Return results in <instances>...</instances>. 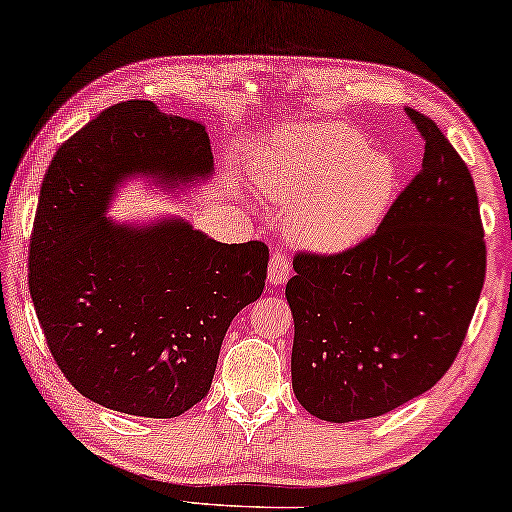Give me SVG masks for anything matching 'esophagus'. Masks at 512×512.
Segmentation results:
<instances>
[{"instance_id": "1", "label": "esophagus", "mask_w": 512, "mask_h": 512, "mask_svg": "<svg viewBox=\"0 0 512 512\" xmlns=\"http://www.w3.org/2000/svg\"><path fill=\"white\" fill-rule=\"evenodd\" d=\"M290 276V261L286 254H272L270 258V267H267V281L272 283V286H283V283L288 281Z\"/></svg>"}]
</instances>
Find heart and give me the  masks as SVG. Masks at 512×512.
Here are the masks:
<instances>
[{
  "label": "heart",
  "mask_w": 512,
  "mask_h": 512,
  "mask_svg": "<svg viewBox=\"0 0 512 512\" xmlns=\"http://www.w3.org/2000/svg\"><path fill=\"white\" fill-rule=\"evenodd\" d=\"M258 197L288 208V238L340 254L379 229L397 195V167L347 124H306L267 147L254 165Z\"/></svg>",
  "instance_id": "heart-1"
}]
</instances>
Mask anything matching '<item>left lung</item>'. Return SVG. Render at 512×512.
Masks as SVG:
<instances>
[{
	"mask_svg": "<svg viewBox=\"0 0 512 512\" xmlns=\"http://www.w3.org/2000/svg\"><path fill=\"white\" fill-rule=\"evenodd\" d=\"M406 115L424 138L422 170L374 236L292 261V390L324 422L370 420L431 390L481 297L485 242L472 174L431 117Z\"/></svg>",
	"mask_w": 512,
	"mask_h": 512,
	"instance_id": "left-lung-1",
	"label": "left lung"
}]
</instances>
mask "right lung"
<instances>
[{
	"label": "right lung",
	"mask_w": 512,
	"mask_h": 512,
	"mask_svg": "<svg viewBox=\"0 0 512 512\" xmlns=\"http://www.w3.org/2000/svg\"><path fill=\"white\" fill-rule=\"evenodd\" d=\"M211 174L206 129L145 99L106 108L49 165L29 290L56 365L99 406L156 420L186 413L211 390L233 317L261 297L263 242L224 245L181 217H106L131 177L177 190Z\"/></svg>",
	"instance_id": "right-lung-1"
}]
</instances>
